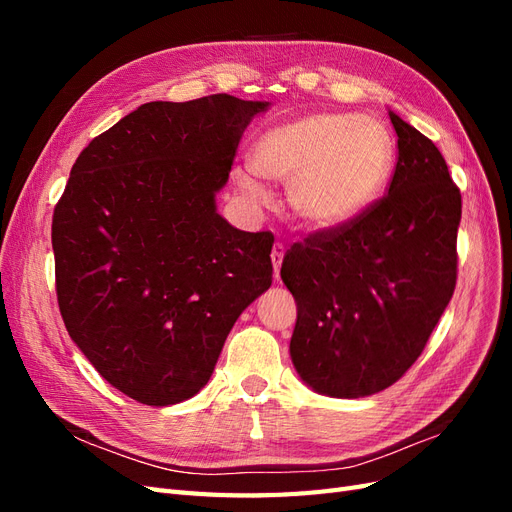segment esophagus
Wrapping results in <instances>:
<instances>
[{"label":"esophagus","instance_id":"34e87169","mask_svg":"<svg viewBox=\"0 0 512 512\" xmlns=\"http://www.w3.org/2000/svg\"><path fill=\"white\" fill-rule=\"evenodd\" d=\"M282 260H284V245L282 243H275L273 250H271V262H273V269H275V280H280Z\"/></svg>","mask_w":512,"mask_h":512}]
</instances>
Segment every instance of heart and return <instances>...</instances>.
I'll use <instances>...</instances> for the list:
<instances>
[{
    "label": "heart",
    "instance_id": "obj_1",
    "mask_svg": "<svg viewBox=\"0 0 512 512\" xmlns=\"http://www.w3.org/2000/svg\"><path fill=\"white\" fill-rule=\"evenodd\" d=\"M393 160V138L378 119L316 113L262 134L252 151L254 168H237L235 181L254 203L267 200L260 177L288 183V203L301 224L335 230L376 203Z\"/></svg>",
    "mask_w": 512,
    "mask_h": 512
}]
</instances>
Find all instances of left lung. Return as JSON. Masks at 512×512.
<instances>
[{
	"mask_svg": "<svg viewBox=\"0 0 512 512\" xmlns=\"http://www.w3.org/2000/svg\"><path fill=\"white\" fill-rule=\"evenodd\" d=\"M389 194L354 222L294 243L282 280L297 301L290 356L316 393L389 389L421 356L457 282L461 194L438 147L389 111Z\"/></svg>",
	"mask_w": 512,
	"mask_h": 512,
	"instance_id": "8db88e82",
	"label": "left lung"
}]
</instances>
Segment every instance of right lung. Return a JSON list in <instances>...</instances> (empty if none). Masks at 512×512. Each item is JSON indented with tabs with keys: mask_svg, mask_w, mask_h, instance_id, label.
Here are the masks:
<instances>
[{
	"mask_svg": "<svg viewBox=\"0 0 512 512\" xmlns=\"http://www.w3.org/2000/svg\"><path fill=\"white\" fill-rule=\"evenodd\" d=\"M269 102H147L76 158L53 213L72 342L117 391L173 406L209 382L243 309L271 286V232L215 209L241 136Z\"/></svg>",
	"mask_w": 512,
	"mask_h": 512,
	"instance_id": "obj_1",
	"label": "right lung"
}]
</instances>
